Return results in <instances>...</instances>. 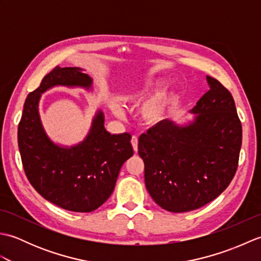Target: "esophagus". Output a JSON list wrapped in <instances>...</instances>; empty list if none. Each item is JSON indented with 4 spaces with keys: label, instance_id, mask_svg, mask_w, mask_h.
<instances>
[{
    "label": "esophagus",
    "instance_id": "esophagus-1",
    "mask_svg": "<svg viewBox=\"0 0 261 261\" xmlns=\"http://www.w3.org/2000/svg\"><path fill=\"white\" fill-rule=\"evenodd\" d=\"M131 145L134 147V150L137 152L138 151V137L134 136L131 138Z\"/></svg>",
    "mask_w": 261,
    "mask_h": 261
}]
</instances>
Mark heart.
<instances>
[{"mask_svg":"<svg viewBox=\"0 0 261 261\" xmlns=\"http://www.w3.org/2000/svg\"><path fill=\"white\" fill-rule=\"evenodd\" d=\"M162 86L163 82L160 81H147L140 88L129 94L126 96V99H129V101H140L142 98L152 95ZM173 99V94H159V95L154 96L145 104V107L142 108V115L148 121L159 120L164 115L166 109ZM113 111L116 115H122V108L119 104L113 105Z\"/></svg>","mask_w":261,"mask_h":261,"instance_id":"1","label":"heart"}]
</instances>
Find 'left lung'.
Here are the masks:
<instances>
[{"instance_id":"obj_1","label":"left lung","mask_w":261,"mask_h":261,"mask_svg":"<svg viewBox=\"0 0 261 261\" xmlns=\"http://www.w3.org/2000/svg\"><path fill=\"white\" fill-rule=\"evenodd\" d=\"M206 80L210 90L192 109L193 122L163 120L139 138L147 191L169 212H188L213 201L238 168L242 125L234 99L218 80Z\"/></svg>"}]
</instances>
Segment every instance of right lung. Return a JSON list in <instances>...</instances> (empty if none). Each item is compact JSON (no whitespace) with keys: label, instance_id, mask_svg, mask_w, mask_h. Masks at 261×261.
Wrapping results in <instances>:
<instances>
[{"label":"right lung","instance_id":"right-lung-1","mask_svg":"<svg viewBox=\"0 0 261 261\" xmlns=\"http://www.w3.org/2000/svg\"><path fill=\"white\" fill-rule=\"evenodd\" d=\"M57 85L90 90L92 79L82 68L57 66L29 93L18 127L22 165L30 184L47 201L73 212H92L111 196L122 165L134 154L131 135H111L98 111L84 141L57 146L46 135L38 112L41 94Z\"/></svg>","mask_w":261,"mask_h":261}]
</instances>
